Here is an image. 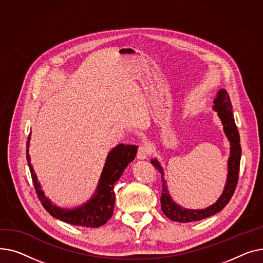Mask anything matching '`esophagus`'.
Wrapping results in <instances>:
<instances>
[{
  "instance_id": "34e87169",
  "label": "esophagus",
  "mask_w": 263,
  "mask_h": 263,
  "mask_svg": "<svg viewBox=\"0 0 263 263\" xmlns=\"http://www.w3.org/2000/svg\"><path fill=\"white\" fill-rule=\"evenodd\" d=\"M151 155V147L146 143H142L139 145L138 152H137V157L139 159H146Z\"/></svg>"
}]
</instances>
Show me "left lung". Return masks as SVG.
Masks as SVG:
<instances>
[{"label": "left lung", "instance_id": "8db88e82", "mask_svg": "<svg viewBox=\"0 0 263 263\" xmlns=\"http://www.w3.org/2000/svg\"><path fill=\"white\" fill-rule=\"evenodd\" d=\"M214 110L218 111V115L224 125V132L228 138L231 144L230 147V157L228 160V177L227 182L224 189L223 194L218 199V202L212 206L202 209V210H189L181 208L172 202L171 197L168 195L166 190V182L163 178V171L159 164V162L154 159L152 160V164L155 165L161 174V182H162V191L160 196L161 210L165 214V217L170 220L181 223H188L193 221H199L206 219L210 215L220 212L230 200L231 196L234 195L236 187L239 179V170H240V160H241V145H240V136L235 123L234 115H233V106L229 99L227 92L222 89L219 91L217 99L214 100Z\"/></svg>", "mask_w": 263, "mask_h": 263}]
</instances>
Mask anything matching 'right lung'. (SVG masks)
I'll list each match as a JSON object with an SVG mask.
<instances>
[{
    "instance_id": "right-lung-1",
    "label": "right lung",
    "mask_w": 263,
    "mask_h": 263,
    "mask_svg": "<svg viewBox=\"0 0 263 263\" xmlns=\"http://www.w3.org/2000/svg\"><path fill=\"white\" fill-rule=\"evenodd\" d=\"M29 138L30 134L27 138L28 140ZM28 144L29 141H27L26 144V159L29 166L30 175H32L34 187L42 206L52 217L75 226L90 228H98L104 225L112 217L116 202V195L114 191L115 183L119 180L121 174L126 168L128 163H130L135 159L138 146L120 144L115 147L107 157L100 183L93 197L87 204L79 208L73 210H64L57 208L56 206H53L50 200L44 196L43 192L41 191L40 184L37 181V177L34 173L33 166L30 164L28 155Z\"/></svg>"
}]
</instances>
